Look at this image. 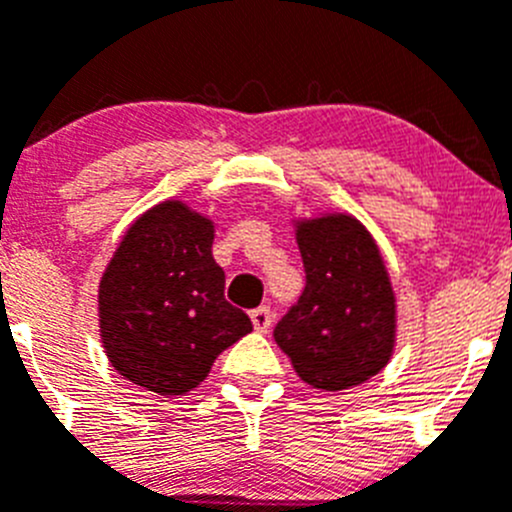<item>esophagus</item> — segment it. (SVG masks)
I'll use <instances>...</instances> for the list:
<instances>
[{
  "mask_svg": "<svg viewBox=\"0 0 512 512\" xmlns=\"http://www.w3.org/2000/svg\"><path fill=\"white\" fill-rule=\"evenodd\" d=\"M250 320H252V327H255L257 332H267V330H270V325H272L270 307H257V310H252Z\"/></svg>",
  "mask_w": 512,
  "mask_h": 512,
  "instance_id": "esophagus-1",
  "label": "esophagus"
}]
</instances>
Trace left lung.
I'll return each mask as SVG.
<instances>
[{"instance_id": "8db88e82", "label": "left lung", "mask_w": 512, "mask_h": 512, "mask_svg": "<svg viewBox=\"0 0 512 512\" xmlns=\"http://www.w3.org/2000/svg\"><path fill=\"white\" fill-rule=\"evenodd\" d=\"M307 285L275 340L307 385L340 393L388 365L398 342V297L372 232L350 212L292 217Z\"/></svg>"}]
</instances>
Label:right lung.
<instances>
[{"instance_id": "right-lung-1", "label": "right lung", "mask_w": 512, "mask_h": 512, "mask_svg": "<svg viewBox=\"0 0 512 512\" xmlns=\"http://www.w3.org/2000/svg\"><path fill=\"white\" fill-rule=\"evenodd\" d=\"M212 242L215 220L185 200L157 202L127 227L97 290L104 355L124 380L185 395L252 332L250 317L225 300Z\"/></svg>"}]
</instances>
